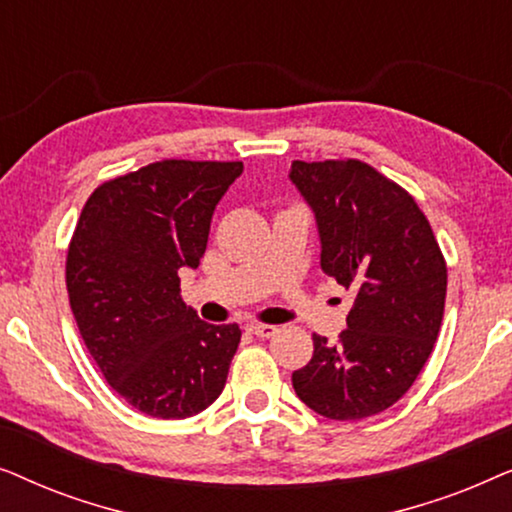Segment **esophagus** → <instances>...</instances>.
Listing matches in <instances>:
<instances>
[{
	"label": "esophagus",
	"mask_w": 512,
	"mask_h": 512,
	"mask_svg": "<svg viewBox=\"0 0 512 512\" xmlns=\"http://www.w3.org/2000/svg\"><path fill=\"white\" fill-rule=\"evenodd\" d=\"M249 331L258 335V338H270V335L277 333V326H270V324H251Z\"/></svg>",
	"instance_id": "esophagus-1"
}]
</instances>
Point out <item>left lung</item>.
<instances>
[{"mask_svg": "<svg viewBox=\"0 0 512 512\" xmlns=\"http://www.w3.org/2000/svg\"><path fill=\"white\" fill-rule=\"evenodd\" d=\"M289 179L312 207L321 270L354 305L338 342L314 333L293 373L307 408L338 422L387 410L417 380L445 310L447 265L412 195L361 160H293Z\"/></svg>", "mask_w": 512, "mask_h": 512, "instance_id": "1", "label": "left lung"}]
</instances>
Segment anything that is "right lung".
<instances>
[{
	"label": "right lung",
	"instance_id": "1",
	"mask_svg": "<svg viewBox=\"0 0 512 512\" xmlns=\"http://www.w3.org/2000/svg\"><path fill=\"white\" fill-rule=\"evenodd\" d=\"M242 163L160 160L104 181L67 251L76 326L104 380L132 408L186 419L226 387L237 324L202 321L181 300L179 270L198 268L212 214Z\"/></svg>",
	"mask_w": 512,
	"mask_h": 512
}]
</instances>
